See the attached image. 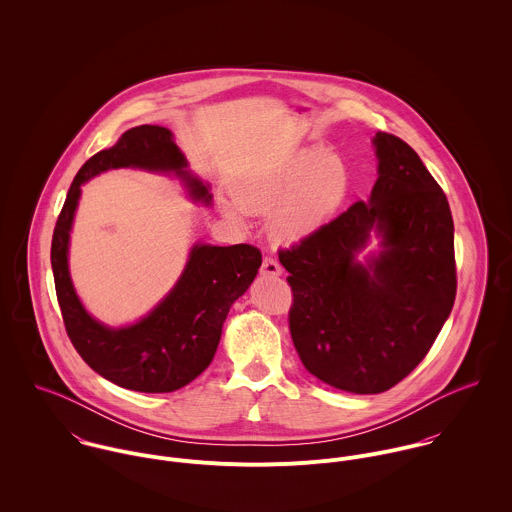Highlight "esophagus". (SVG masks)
Masks as SVG:
<instances>
[{
	"mask_svg": "<svg viewBox=\"0 0 512 512\" xmlns=\"http://www.w3.org/2000/svg\"><path fill=\"white\" fill-rule=\"evenodd\" d=\"M260 272H262L264 276L276 278V276H282V266L278 264V260H276L274 256H266V258L262 260V268H260Z\"/></svg>",
	"mask_w": 512,
	"mask_h": 512,
	"instance_id": "34e87169",
	"label": "esophagus"
}]
</instances>
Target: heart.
Returning a JSON list of instances; mask_svg holds the SVG:
<instances>
[{
	"instance_id": "b5f03b06",
	"label": "heart",
	"mask_w": 512,
	"mask_h": 512,
	"mask_svg": "<svg viewBox=\"0 0 512 512\" xmlns=\"http://www.w3.org/2000/svg\"><path fill=\"white\" fill-rule=\"evenodd\" d=\"M351 175L345 161L323 147L297 151L276 171L244 189V200L224 201L228 219L246 222L250 209L270 211V232L282 242H301L321 230L345 203Z\"/></svg>"
}]
</instances>
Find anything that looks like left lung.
<instances>
[{"mask_svg":"<svg viewBox=\"0 0 512 512\" xmlns=\"http://www.w3.org/2000/svg\"><path fill=\"white\" fill-rule=\"evenodd\" d=\"M372 144L378 179L370 199L280 250L301 363L353 394L384 392L420 365L457 290L445 193L406 142L378 132ZM370 231L381 238V250L363 265L356 254Z\"/></svg>","mask_w":512,"mask_h":512,"instance_id":"obj_1","label":"left lung"}]
</instances>
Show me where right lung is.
<instances>
[{
	"mask_svg": "<svg viewBox=\"0 0 512 512\" xmlns=\"http://www.w3.org/2000/svg\"><path fill=\"white\" fill-rule=\"evenodd\" d=\"M120 167L177 175L193 201L211 205L209 185L197 179L187 159L161 126H138L122 134L116 146L92 155L76 173L57 220L51 266L63 321L82 361L106 380L136 392H173L211 365L222 323L232 303L248 290L262 264L250 244H195L183 274L146 317L126 327L96 321L80 303L69 272V242L80 185Z\"/></svg>",
	"mask_w": 512,
	"mask_h": 512,
	"instance_id": "right-lung-1",
	"label": "right lung"
}]
</instances>
